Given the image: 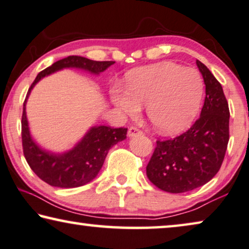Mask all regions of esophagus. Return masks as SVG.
<instances>
[{"label":"esophagus","instance_id":"34e87169","mask_svg":"<svg viewBox=\"0 0 249 249\" xmlns=\"http://www.w3.org/2000/svg\"><path fill=\"white\" fill-rule=\"evenodd\" d=\"M127 135H128V137H133V136H136V135H142V131H140V129L136 128V127H129L128 132H127Z\"/></svg>","mask_w":249,"mask_h":249}]
</instances>
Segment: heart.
I'll return each instance as SVG.
<instances>
[{"instance_id":"b5f03b06","label":"heart","mask_w":249,"mask_h":249,"mask_svg":"<svg viewBox=\"0 0 249 249\" xmlns=\"http://www.w3.org/2000/svg\"><path fill=\"white\" fill-rule=\"evenodd\" d=\"M127 90L114 87V106L127 117H135L146 105L151 124L163 134L187 127L198 112L203 94L199 72L173 62H160L135 69L126 78Z\"/></svg>"}]
</instances>
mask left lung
Here are the masks:
<instances>
[{"instance_id":"obj_1","label":"left lung","mask_w":249,"mask_h":249,"mask_svg":"<svg viewBox=\"0 0 249 249\" xmlns=\"http://www.w3.org/2000/svg\"><path fill=\"white\" fill-rule=\"evenodd\" d=\"M206 85L200 117L176 139L157 141L146 166L148 180L171 194L191 191L213 179L219 171L229 141V107L219 81L196 60Z\"/></svg>"}]
</instances>
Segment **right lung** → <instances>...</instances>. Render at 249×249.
<instances>
[{
	"mask_svg": "<svg viewBox=\"0 0 249 249\" xmlns=\"http://www.w3.org/2000/svg\"><path fill=\"white\" fill-rule=\"evenodd\" d=\"M115 64V61H94L90 59L69 55L38 73L29 88L22 114V145L23 154L32 171L44 182L58 188H77L90 182L97 177L109 148L126 139L127 128L110 126H92L71 150L53 153L39 146L30 133L25 112L30 92L42 78L65 68H76L99 75Z\"/></svg>",
	"mask_w": 249,
	"mask_h": 249,
	"instance_id": "1",
	"label": "right lung"
}]
</instances>
